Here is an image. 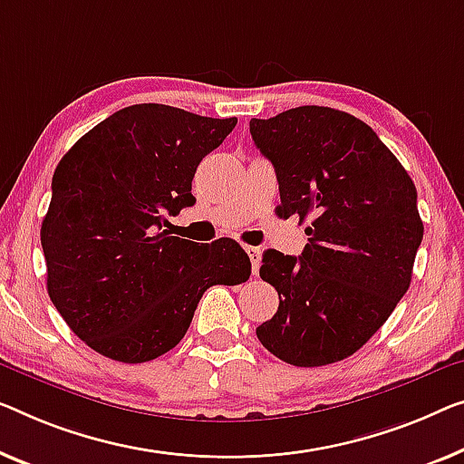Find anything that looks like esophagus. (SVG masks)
<instances>
[{"instance_id": "1", "label": "esophagus", "mask_w": 464, "mask_h": 464, "mask_svg": "<svg viewBox=\"0 0 464 464\" xmlns=\"http://www.w3.org/2000/svg\"><path fill=\"white\" fill-rule=\"evenodd\" d=\"M247 256H250V262H252V273L258 275V268H260V260H262V250L260 247H254V246H247L246 247Z\"/></svg>"}]
</instances>
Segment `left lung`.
I'll use <instances>...</instances> for the list:
<instances>
[{
	"mask_svg": "<svg viewBox=\"0 0 464 464\" xmlns=\"http://www.w3.org/2000/svg\"><path fill=\"white\" fill-rule=\"evenodd\" d=\"M260 154L279 181V214L308 217L302 256L266 250L260 276L279 310L256 329L294 366H323L361 350L411 285L423 239L417 189L398 158L356 116L300 106L252 119Z\"/></svg>",
	"mask_w": 464,
	"mask_h": 464,
	"instance_id": "8db88e82",
	"label": "left lung"
}]
</instances>
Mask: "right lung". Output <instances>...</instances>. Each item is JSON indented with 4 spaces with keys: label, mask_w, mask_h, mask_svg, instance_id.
<instances>
[{
    "label": "right lung",
    "mask_w": 464,
    "mask_h": 464,
    "mask_svg": "<svg viewBox=\"0 0 464 464\" xmlns=\"http://www.w3.org/2000/svg\"><path fill=\"white\" fill-rule=\"evenodd\" d=\"M235 124L135 103L95 124L55 166L41 225L47 294L102 356L154 361L183 340L206 289L250 279L237 241L204 246L162 229L196 204L198 164Z\"/></svg>",
    "instance_id": "obj_1"
}]
</instances>
